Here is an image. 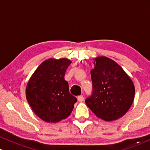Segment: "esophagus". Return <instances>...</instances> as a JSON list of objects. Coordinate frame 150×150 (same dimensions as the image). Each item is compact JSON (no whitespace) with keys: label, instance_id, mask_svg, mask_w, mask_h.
Segmentation results:
<instances>
[{"label":"esophagus","instance_id":"obj_1","mask_svg":"<svg viewBox=\"0 0 150 150\" xmlns=\"http://www.w3.org/2000/svg\"><path fill=\"white\" fill-rule=\"evenodd\" d=\"M77 99H78V100L79 102H82L83 100V99H84V98H83V96H79L78 97H77Z\"/></svg>","mask_w":150,"mask_h":150}]
</instances>
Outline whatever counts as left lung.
Wrapping results in <instances>:
<instances>
[{
    "label": "left lung",
    "mask_w": 150,
    "mask_h": 150,
    "mask_svg": "<svg viewBox=\"0 0 150 150\" xmlns=\"http://www.w3.org/2000/svg\"><path fill=\"white\" fill-rule=\"evenodd\" d=\"M93 60L94 69L91 70L93 91L85 102L99 118L117 120L125 115L133 103V82L113 60L106 57Z\"/></svg>",
    "instance_id": "left-lung-1"
}]
</instances>
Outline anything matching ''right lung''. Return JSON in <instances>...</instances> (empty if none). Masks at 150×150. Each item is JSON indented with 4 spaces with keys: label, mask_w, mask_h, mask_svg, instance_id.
<instances>
[{
    "label": "right lung",
    "mask_w": 150,
    "mask_h": 150,
    "mask_svg": "<svg viewBox=\"0 0 150 150\" xmlns=\"http://www.w3.org/2000/svg\"><path fill=\"white\" fill-rule=\"evenodd\" d=\"M71 61L66 58L49 59L32 75L26 87V98L40 119L57 122L67 118L73 110L76 98L69 93L64 79Z\"/></svg>",
    "instance_id": "add662e5"
}]
</instances>
